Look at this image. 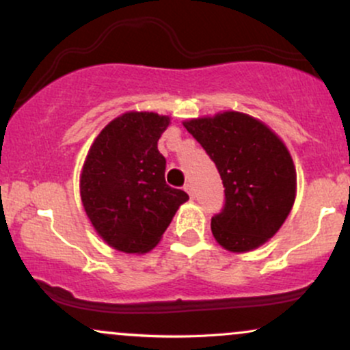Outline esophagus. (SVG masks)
<instances>
[{"mask_svg": "<svg viewBox=\"0 0 350 350\" xmlns=\"http://www.w3.org/2000/svg\"><path fill=\"white\" fill-rule=\"evenodd\" d=\"M184 189H186V192L191 196V198H194V186H192L191 183H187L186 186H184Z\"/></svg>", "mask_w": 350, "mask_h": 350, "instance_id": "1", "label": "esophagus"}]
</instances>
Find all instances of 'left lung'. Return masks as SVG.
<instances>
[{"mask_svg": "<svg viewBox=\"0 0 350 350\" xmlns=\"http://www.w3.org/2000/svg\"><path fill=\"white\" fill-rule=\"evenodd\" d=\"M215 163L226 187L224 208L212 217L215 240L230 252H250L271 239L296 198L290 151L267 124L240 111L184 122Z\"/></svg>", "mask_w": 350, "mask_h": 350, "instance_id": "8db88e82", "label": "left lung"}]
</instances>
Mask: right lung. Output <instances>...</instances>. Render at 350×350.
<instances>
[{"mask_svg": "<svg viewBox=\"0 0 350 350\" xmlns=\"http://www.w3.org/2000/svg\"><path fill=\"white\" fill-rule=\"evenodd\" d=\"M170 116L128 111L100 131L80 174V198L97 234L124 253L158 245L189 196L167 186L158 139Z\"/></svg>", "mask_w": 350, "mask_h": 350, "instance_id": "obj_1", "label": "right lung"}]
</instances>
